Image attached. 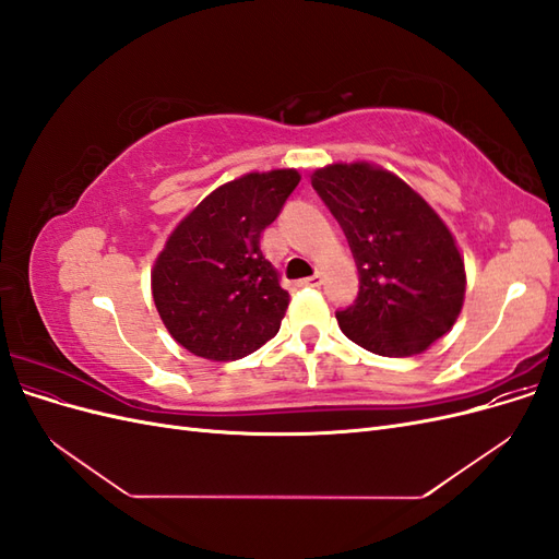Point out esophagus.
<instances>
[{
  "label": "esophagus",
  "instance_id": "obj_1",
  "mask_svg": "<svg viewBox=\"0 0 559 559\" xmlns=\"http://www.w3.org/2000/svg\"><path fill=\"white\" fill-rule=\"evenodd\" d=\"M321 282H324V277H321L319 273H314V275H310V277H306V280H300L298 284H300V286H312V289H317V286H321Z\"/></svg>",
  "mask_w": 559,
  "mask_h": 559
}]
</instances>
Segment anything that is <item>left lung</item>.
Wrapping results in <instances>:
<instances>
[{
	"instance_id": "obj_1",
	"label": "left lung",
	"mask_w": 559,
	"mask_h": 559,
	"mask_svg": "<svg viewBox=\"0 0 559 559\" xmlns=\"http://www.w3.org/2000/svg\"><path fill=\"white\" fill-rule=\"evenodd\" d=\"M312 189L341 224L359 294L335 319L352 343L413 357L445 335L464 306L466 273L452 233L419 193L370 163H335Z\"/></svg>"
}]
</instances>
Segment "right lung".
<instances>
[{
    "instance_id": "obj_1",
    "label": "right lung",
    "mask_w": 559,
    "mask_h": 559,
    "mask_svg": "<svg viewBox=\"0 0 559 559\" xmlns=\"http://www.w3.org/2000/svg\"><path fill=\"white\" fill-rule=\"evenodd\" d=\"M298 181L296 170H273L218 186L165 242L151 273L154 302L195 357L235 361L277 335L289 292L263 257L261 233Z\"/></svg>"
}]
</instances>
